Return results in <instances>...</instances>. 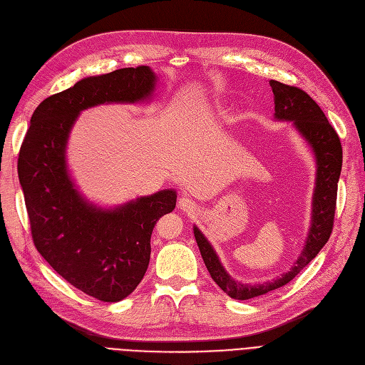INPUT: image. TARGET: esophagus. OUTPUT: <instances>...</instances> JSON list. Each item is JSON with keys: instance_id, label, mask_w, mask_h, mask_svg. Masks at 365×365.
<instances>
[{"instance_id": "34e87169", "label": "esophagus", "mask_w": 365, "mask_h": 365, "mask_svg": "<svg viewBox=\"0 0 365 365\" xmlns=\"http://www.w3.org/2000/svg\"><path fill=\"white\" fill-rule=\"evenodd\" d=\"M179 207L183 210V212H189V213L195 212V202L192 200H189L187 197H182L179 200Z\"/></svg>"}]
</instances>
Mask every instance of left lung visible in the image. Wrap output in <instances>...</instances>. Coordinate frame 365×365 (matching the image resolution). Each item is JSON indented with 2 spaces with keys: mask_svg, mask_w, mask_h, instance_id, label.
Wrapping results in <instances>:
<instances>
[{
  "mask_svg": "<svg viewBox=\"0 0 365 365\" xmlns=\"http://www.w3.org/2000/svg\"><path fill=\"white\" fill-rule=\"evenodd\" d=\"M269 86L272 87L275 98V117L278 120L293 121L296 128L315 152L318 170L314 194L312 226L306 247L303 248L296 264L292 267V271L275 281L259 285H245L229 277L212 245L200 232V229L194 227L195 240L207 271L220 289L235 300L253 299L290 282L319 253L325 242L329 241L334 225L337 183L341 171V143L337 133L308 93L299 87L287 86L275 80H271Z\"/></svg>",
  "mask_w": 365,
  "mask_h": 365,
  "instance_id": "1",
  "label": "left lung"
}]
</instances>
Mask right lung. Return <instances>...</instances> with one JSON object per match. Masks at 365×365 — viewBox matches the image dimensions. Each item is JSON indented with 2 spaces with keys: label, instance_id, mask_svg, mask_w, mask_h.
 Returning <instances> with one entry per match:
<instances>
[{
  "label": "right lung",
  "instance_id": "obj_1",
  "mask_svg": "<svg viewBox=\"0 0 365 365\" xmlns=\"http://www.w3.org/2000/svg\"><path fill=\"white\" fill-rule=\"evenodd\" d=\"M148 66L88 76L44 99L32 113L19 150L21 180L34 245L75 289L101 302H120L143 279L157 220L176 207V190H161L115 210L88 205L68 176L65 148L80 110L105 102H138L153 90Z\"/></svg>",
  "mask_w": 365,
  "mask_h": 365
}]
</instances>
